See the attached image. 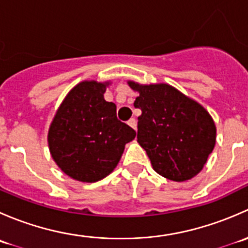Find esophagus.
Masks as SVG:
<instances>
[{
  "mask_svg": "<svg viewBox=\"0 0 248 248\" xmlns=\"http://www.w3.org/2000/svg\"><path fill=\"white\" fill-rule=\"evenodd\" d=\"M128 124L132 127V128L136 129V131H137V120L136 119H131V120H129Z\"/></svg>",
  "mask_w": 248,
  "mask_h": 248,
  "instance_id": "34e87169",
  "label": "esophagus"
}]
</instances>
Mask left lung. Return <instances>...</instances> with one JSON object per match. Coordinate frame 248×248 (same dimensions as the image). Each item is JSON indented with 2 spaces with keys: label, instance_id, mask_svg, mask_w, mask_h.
Returning a JSON list of instances; mask_svg holds the SVG:
<instances>
[{
  "label": "left lung",
  "instance_id": "obj_1",
  "mask_svg": "<svg viewBox=\"0 0 248 248\" xmlns=\"http://www.w3.org/2000/svg\"><path fill=\"white\" fill-rule=\"evenodd\" d=\"M128 85L139 92L134 101L141 110L137 139L154 170L176 182L196 176L216 142V126L209 112L168 84Z\"/></svg>",
  "mask_w": 248,
  "mask_h": 248
}]
</instances>
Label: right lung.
Listing matches in <instances>:
<instances>
[{
	"label": "right lung",
	"mask_w": 248,
	"mask_h": 248,
	"mask_svg": "<svg viewBox=\"0 0 248 248\" xmlns=\"http://www.w3.org/2000/svg\"><path fill=\"white\" fill-rule=\"evenodd\" d=\"M109 82L81 81L69 91L47 133L51 157L61 170L81 182L104 179L119 163L136 131L116 117L104 99Z\"/></svg>",
	"instance_id": "1"
}]
</instances>
